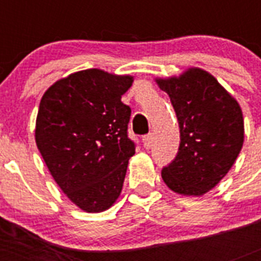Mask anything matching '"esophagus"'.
Wrapping results in <instances>:
<instances>
[{
  "label": "esophagus",
  "mask_w": 261,
  "mask_h": 261,
  "mask_svg": "<svg viewBox=\"0 0 261 261\" xmlns=\"http://www.w3.org/2000/svg\"><path fill=\"white\" fill-rule=\"evenodd\" d=\"M153 135H147L142 138V142H144V146L145 149H150L153 146Z\"/></svg>",
  "instance_id": "1"
}]
</instances>
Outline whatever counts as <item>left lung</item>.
I'll return each mask as SVG.
<instances>
[{"instance_id": "8db88e82", "label": "left lung", "mask_w": 261, "mask_h": 261, "mask_svg": "<svg viewBox=\"0 0 261 261\" xmlns=\"http://www.w3.org/2000/svg\"><path fill=\"white\" fill-rule=\"evenodd\" d=\"M170 96L180 128L176 158L162 170L177 195L202 196L222 180L244 141V120L237 99L204 69L155 78Z\"/></svg>"}]
</instances>
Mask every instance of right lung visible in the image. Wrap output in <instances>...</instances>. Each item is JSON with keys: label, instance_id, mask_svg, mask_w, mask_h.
Returning <instances> with one entry per match:
<instances>
[{"label": "right lung", "instance_id": "right-lung-1", "mask_svg": "<svg viewBox=\"0 0 261 261\" xmlns=\"http://www.w3.org/2000/svg\"><path fill=\"white\" fill-rule=\"evenodd\" d=\"M133 80L86 69L56 81L41 96L36 146L57 186L87 213L116 202L136 153L126 135L130 108L121 102Z\"/></svg>", "mask_w": 261, "mask_h": 261}]
</instances>
